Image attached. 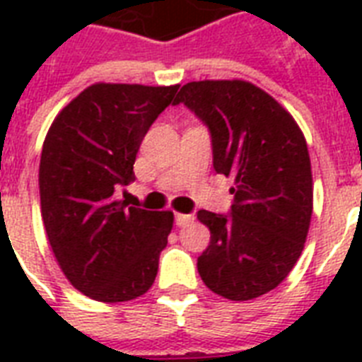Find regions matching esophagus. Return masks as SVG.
Returning a JSON list of instances; mask_svg holds the SVG:
<instances>
[{
  "label": "esophagus",
  "instance_id": "1",
  "mask_svg": "<svg viewBox=\"0 0 362 362\" xmlns=\"http://www.w3.org/2000/svg\"><path fill=\"white\" fill-rule=\"evenodd\" d=\"M192 221H193V216L192 214H175V223L178 227L189 226Z\"/></svg>",
  "mask_w": 362,
  "mask_h": 362
}]
</instances>
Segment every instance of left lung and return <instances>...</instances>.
Wrapping results in <instances>:
<instances>
[{
  "label": "left lung",
  "instance_id": "left-lung-1",
  "mask_svg": "<svg viewBox=\"0 0 362 362\" xmlns=\"http://www.w3.org/2000/svg\"><path fill=\"white\" fill-rule=\"evenodd\" d=\"M180 103L209 127L216 173L235 180L227 214L197 212L210 229L199 274L221 297H261L286 280L308 235L314 189L303 131L244 81L189 82L175 99Z\"/></svg>",
  "mask_w": 362,
  "mask_h": 362
}]
</instances>
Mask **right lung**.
Returning <instances> with one entry per match:
<instances>
[{
    "instance_id": "right-lung-1",
    "label": "right lung",
    "mask_w": 362,
    "mask_h": 362,
    "mask_svg": "<svg viewBox=\"0 0 362 362\" xmlns=\"http://www.w3.org/2000/svg\"><path fill=\"white\" fill-rule=\"evenodd\" d=\"M178 86L93 84L48 129L39 165L42 223L67 280L99 303L144 295L158 274L173 212L129 206L116 192L150 125Z\"/></svg>"
}]
</instances>
